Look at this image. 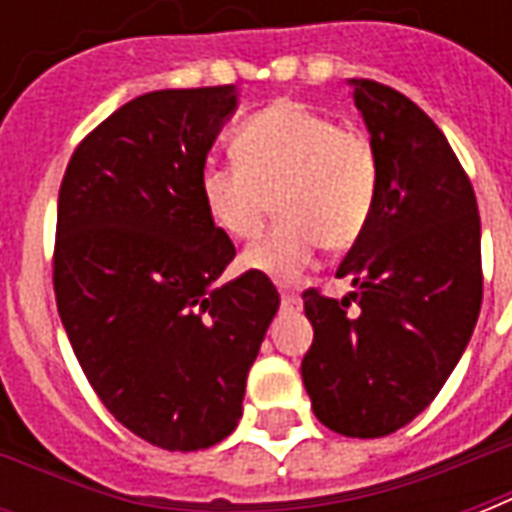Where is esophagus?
<instances>
[{"label": "esophagus", "instance_id": "1", "mask_svg": "<svg viewBox=\"0 0 512 512\" xmlns=\"http://www.w3.org/2000/svg\"><path fill=\"white\" fill-rule=\"evenodd\" d=\"M282 310H301V299L296 293H282Z\"/></svg>", "mask_w": 512, "mask_h": 512}]
</instances>
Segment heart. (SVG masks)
I'll use <instances>...</instances> for the list:
<instances>
[{"mask_svg": "<svg viewBox=\"0 0 512 512\" xmlns=\"http://www.w3.org/2000/svg\"><path fill=\"white\" fill-rule=\"evenodd\" d=\"M235 164L200 172L205 213L227 238H255L271 200L282 222L241 257L260 277L299 282L321 244L343 252L370 222L378 189L376 150L362 131L293 101L252 115L233 136Z\"/></svg>", "mask_w": 512, "mask_h": 512, "instance_id": "1", "label": "heart"}]
</instances>
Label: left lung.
<instances>
[{
  "instance_id": "8db88e82",
  "label": "left lung",
  "mask_w": 512,
  "mask_h": 512,
  "mask_svg": "<svg viewBox=\"0 0 512 512\" xmlns=\"http://www.w3.org/2000/svg\"><path fill=\"white\" fill-rule=\"evenodd\" d=\"M351 87L376 150V202L337 268L354 293H301L315 329L301 378L326 428L378 439L430 406L472 337L483 304L480 213L447 136L411 98L373 79Z\"/></svg>"
}]
</instances>
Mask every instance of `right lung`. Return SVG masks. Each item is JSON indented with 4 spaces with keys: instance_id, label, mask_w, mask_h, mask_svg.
<instances>
[{
    "instance_id": "add662e5",
    "label": "right lung",
    "mask_w": 512,
    "mask_h": 512,
    "mask_svg": "<svg viewBox=\"0 0 512 512\" xmlns=\"http://www.w3.org/2000/svg\"><path fill=\"white\" fill-rule=\"evenodd\" d=\"M233 109V84L139 95L79 142L57 202L73 354L109 414L169 452L233 433L279 307L255 271L216 285L235 246L205 213L200 172Z\"/></svg>"
}]
</instances>
